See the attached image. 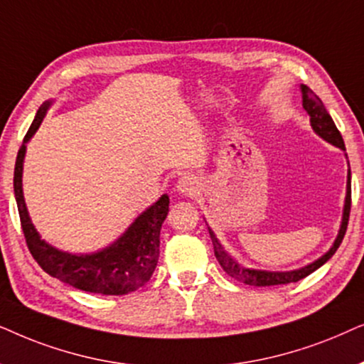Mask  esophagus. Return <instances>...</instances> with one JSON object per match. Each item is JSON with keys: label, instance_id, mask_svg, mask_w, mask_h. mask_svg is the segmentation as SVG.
Instances as JSON below:
<instances>
[{"label": "esophagus", "instance_id": "esophagus-1", "mask_svg": "<svg viewBox=\"0 0 364 364\" xmlns=\"http://www.w3.org/2000/svg\"><path fill=\"white\" fill-rule=\"evenodd\" d=\"M176 190L179 193H183V195H186V196L196 195V191H198L196 179L191 178V176H181L176 183Z\"/></svg>", "mask_w": 364, "mask_h": 364}]
</instances>
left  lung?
<instances>
[{
    "instance_id": "1",
    "label": "left lung",
    "mask_w": 364,
    "mask_h": 364,
    "mask_svg": "<svg viewBox=\"0 0 364 364\" xmlns=\"http://www.w3.org/2000/svg\"><path fill=\"white\" fill-rule=\"evenodd\" d=\"M301 93H303V108L306 109L309 114V121H311V126L314 133L319 134L324 141L331 143L333 146L341 148L343 151L345 149V141H343L341 133L338 132L336 124L329 113L324 108L323 101L318 98L316 95L313 93L308 86L301 85ZM350 210H351V171H348V185H346V198H345V208H343V220L340 231H338L336 240L331 248H329L328 253H324L321 258L313 261L311 264L304 266V268L293 269V271H264V269H251L246 268V266L240 264L235 258H231L230 255L226 253L225 248H223L220 241L215 236V232L211 231V228L208 226V231H210L213 248H215V256L218 263L221 264V268L226 271L231 278L241 281V283L250 284V287H276V284H288V283H296V281L306 278L308 274H311L313 271H316L319 266H323L326 261L331 258V256L336 253V250L340 248L343 238H345V232L348 228V220H350Z\"/></svg>"
}]
</instances>
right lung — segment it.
I'll list each match as a JSON object with an SVG mask.
<instances>
[{
	"instance_id": "right-lung-1",
	"label": "right lung",
	"mask_w": 364,
	"mask_h": 364,
	"mask_svg": "<svg viewBox=\"0 0 364 364\" xmlns=\"http://www.w3.org/2000/svg\"><path fill=\"white\" fill-rule=\"evenodd\" d=\"M50 106L51 101H46L38 109L14 164V198L28 250L48 274L70 287L88 293L114 296L136 291L148 283L158 264L159 231L169 211V198L163 195L153 206L141 213L113 245L96 253L71 255L48 245L45 240H41L40 232L33 226L28 215L23 196V161L26 154V143L40 128Z\"/></svg>"
}]
</instances>
